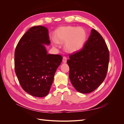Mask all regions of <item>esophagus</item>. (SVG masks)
<instances>
[{"label":"esophagus","instance_id":"34e87169","mask_svg":"<svg viewBox=\"0 0 124 124\" xmlns=\"http://www.w3.org/2000/svg\"><path fill=\"white\" fill-rule=\"evenodd\" d=\"M62 62L64 63H66L67 62V58L66 57H63L62 58Z\"/></svg>","mask_w":124,"mask_h":124}]
</instances>
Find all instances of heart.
<instances>
[{
	"label": "heart",
	"mask_w": 124,
	"mask_h": 124,
	"mask_svg": "<svg viewBox=\"0 0 124 124\" xmlns=\"http://www.w3.org/2000/svg\"><path fill=\"white\" fill-rule=\"evenodd\" d=\"M87 39V33L82 27L68 26L61 27L55 33V40L53 42L54 47L59 43H65L64 49L68 53H74L83 47Z\"/></svg>",
	"instance_id": "heart-1"
}]
</instances>
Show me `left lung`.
I'll return each instance as SVG.
<instances>
[{"mask_svg":"<svg viewBox=\"0 0 124 124\" xmlns=\"http://www.w3.org/2000/svg\"><path fill=\"white\" fill-rule=\"evenodd\" d=\"M69 77L78 92L89 93L94 91L105 79L108 71L109 53L99 33L94 29L84 48L69 56Z\"/></svg>","mask_w":124,"mask_h":124,"instance_id":"8db88e82","label":"left lung"}]
</instances>
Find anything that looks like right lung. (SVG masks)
<instances>
[{
  "mask_svg": "<svg viewBox=\"0 0 124 124\" xmlns=\"http://www.w3.org/2000/svg\"><path fill=\"white\" fill-rule=\"evenodd\" d=\"M50 44L46 27L29 29L19 41L15 51V70L22 89L34 97L47 95L54 74L62 62L59 54H48Z\"/></svg>",
  "mask_w": 124,
  "mask_h": 124,
  "instance_id": "1",
  "label": "right lung"
}]
</instances>
